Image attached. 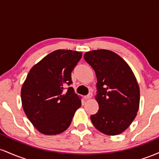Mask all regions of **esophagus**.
I'll return each mask as SVG.
<instances>
[{
    "mask_svg": "<svg viewBox=\"0 0 159 159\" xmlns=\"http://www.w3.org/2000/svg\"><path fill=\"white\" fill-rule=\"evenodd\" d=\"M92 96H93V93H89L88 95H87V96H85L84 98L87 100V99H90V98H92Z\"/></svg>",
    "mask_w": 159,
    "mask_h": 159,
    "instance_id": "1",
    "label": "esophagus"
}]
</instances>
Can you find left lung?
<instances>
[{"label": "left lung", "instance_id": "obj_1", "mask_svg": "<svg viewBox=\"0 0 159 159\" xmlns=\"http://www.w3.org/2000/svg\"><path fill=\"white\" fill-rule=\"evenodd\" d=\"M84 58L96 72L98 111L91 115L96 129L107 135H117L127 129L139 108L140 89L129 66L109 50L86 52Z\"/></svg>", "mask_w": 159, "mask_h": 159}]
</instances>
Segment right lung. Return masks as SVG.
<instances>
[{
  "label": "right lung",
  "instance_id": "add662e5",
  "mask_svg": "<svg viewBox=\"0 0 159 159\" xmlns=\"http://www.w3.org/2000/svg\"><path fill=\"white\" fill-rule=\"evenodd\" d=\"M82 53L56 50L32 67L21 91L27 117L42 134H58L68 129L76 110L81 105L72 87L71 73Z\"/></svg>",
  "mask_w": 159,
  "mask_h": 159
}]
</instances>
